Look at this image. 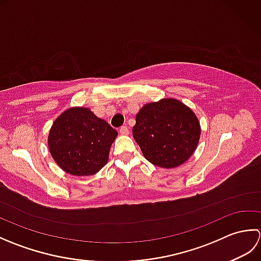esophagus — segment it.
Masks as SVG:
<instances>
[{"instance_id":"esophagus-1","label":"esophagus","mask_w":261,"mask_h":261,"mask_svg":"<svg viewBox=\"0 0 261 261\" xmlns=\"http://www.w3.org/2000/svg\"><path fill=\"white\" fill-rule=\"evenodd\" d=\"M119 131H120V135H123V136L129 135V129H127V126H125V125L121 126Z\"/></svg>"}]
</instances>
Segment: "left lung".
Masks as SVG:
<instances>
[{
    "mask_svg": "<svg viewBox=\"0 0 261 261\" xmlns=\"http://www.w3.org/2000/svg\"><path fill=\"white\" fill-rule=\"evenodd\" d=\"M132 135L149 163L170 169L187 162L196 150L201 124L179 99L162 98L139 110Z\"/></svg>",
    "mask_w": 261,
    "mask_h": 261,
    "instance_id": "1",
    "label": "left lung"
}]
</instances>
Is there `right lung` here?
I'll use <instances>...</instances> for the list:
<instances>
[{"label": "right lung", "mask_w": 261, "mask_h": 261, "mask_svg": "<svg viewBox=\"0 0 261 261\" xmlns=\"http://www.w3.org/2000/svg\"><path fill=\"white\" fill-rule=\"evenodd\" d=\"M118 131L88 108L73 107L54 121L48 148L60 168L73 176H92L109 162Z\"/></svg>", "instance_id": "obj_1"}]
</instances>
